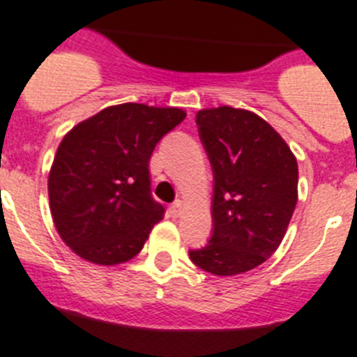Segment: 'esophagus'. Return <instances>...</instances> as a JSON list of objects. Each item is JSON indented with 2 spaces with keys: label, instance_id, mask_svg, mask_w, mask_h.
Wrapping results in <instances>:
<instances>
[{
  "label": "esophagus",
  "instance_id": "1",
  "mask_svg": "<svg viewBox=\"0 0 357 357\" xmlns=\"http://www.w3.org/2000/svg\"><path fill=\"white\" fill-rule=\"evenodd\" d=\"M169 211H171L172 217H181L183 211H185V204H183L181 201H176L174 204H172L171 210H169Z\"/></svg>",
  "mask_w": 357,
  "mask_h": 357
}]
</instances>
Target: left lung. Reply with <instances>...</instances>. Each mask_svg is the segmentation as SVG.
<instances>
[{
    "instance_id": "left-lung-1",
    "label": "left lung",
    "mask_w": 357,
    "mask_h": 357,
    "mask_svg": "<svg viewBox=\"0 0 357 357\" xmlns=\"http://www.w3.org/2000/svg\"><path fill=\"white\" fill-rule=\"evenodd\" d=\"M213 169V234L190 259L213 275L252 271L287 234L297 204V158L255 112L204 108L195 115Z\"/></svg>"
}]
</instances>
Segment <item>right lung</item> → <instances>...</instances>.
Instances as JSON below:
<instances>
[{
  "label": "right lung",
  "instance_id": "1",
  "mask_svg": "<svg viewBox=\"0 0 357 357\" xmlns=\"http://www.w3.org/2000/svg\"><path fill=\"white\" fill-rule=\"evenodd\" d=\"M185 117L181 108L123 102L63 137L47 178L50 208L60 238L79 258L108 266L142 250L165 213L151 197V155Z\"/></svg>",
  "mask_w": 357,
  "mask_h": 357
}]
</instances>
